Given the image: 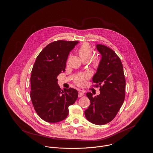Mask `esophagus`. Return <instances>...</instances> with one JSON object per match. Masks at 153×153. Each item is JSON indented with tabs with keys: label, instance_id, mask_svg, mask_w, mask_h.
Listing matches in <instances>:
<instances>
[{
	"label": "esophagus",
	"instance_id": "34e87169",
	"mask_svg": "<svg viewBox=\"0 0 153 153\" xmlns=\"http://www.w3.org/2000/svg\"><path fill=\"white\" fill-rule=\"evenodd\" d=\"M83 96H84V93L83 92H82V91H79V97H82Z\"/></svg>",
	"mask_w": 153,
	"mask_h": 153
}]
</instances>
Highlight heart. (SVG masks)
<instances>
[{"instance_id": "b5f03b06", "label": "heart", "mask_w": 153, "mask_h": 153, "mask_svg": "<svg viewBox=\"0 0 153 153\" xmlns=\"http://www.w3.org/2000/svg\"><path fill=\"white\" fill-rule=\"evenodd\" d=\"M77 53L83 62H87L91 57L93 54V50L91 46L88 43H85L80 46L77 51ZM100 63V60L97 56H94L91 57L90 60V66L94 70L99 68ZM88 77L89 76L87 73H79L74 78L73 81L74 83L77 85L82 87L85 85Z\"/></svg>"}]
</instances>
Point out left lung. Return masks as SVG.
I'll return each instance as SVG.
<instances>
[{"label":"left lung","instance_id":"1","mask_svg":"<svg viewBox=\"0 0 153 153\" xmlns=\"http://www.w3.org/2000/svg\"><path fill=\"white\" fill-rule=\"evenodd\" d=\"M102 54V60L96 73L93 77V86L100 87V94L97 97L91 93L86 96L90 101L85 116L90 122L103 125L116 116L125 99L126 79L121 60L110 48L97 45Z\"/></svg>","mask_w":153,"mask_h":153}]
</instances>
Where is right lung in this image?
<instances>
[{
	"mask_svg": "<svg viewBox=\"0 0 153 153\" xmlns=\"http://www.w3.org/2000/svg\"><path fill=\"white\" fill-rule=\"evenodd\" d=\"M77 41H54L39 53L30 77V95L36 113L44 121L57 123L66 119L68 107L76 102L78 92L69 88L61 90L57 77L65 71L70 51Z\"/></svg>",
	"mask_w": 153,
	"mask_h": 153,
	"instance_id": "1",
	"label": "right lung"
}]
</instances>
